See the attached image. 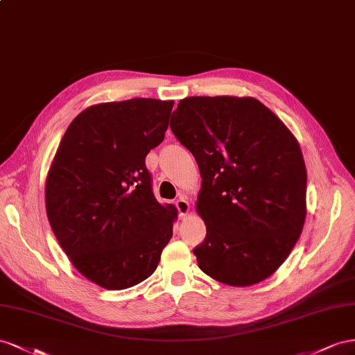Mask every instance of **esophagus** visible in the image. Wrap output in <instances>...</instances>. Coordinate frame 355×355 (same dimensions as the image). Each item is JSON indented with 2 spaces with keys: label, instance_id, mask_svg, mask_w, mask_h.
<instances>
[{
  "label": "esophagus",
  "instance_id": "obj_1",
  "mask_svg": "<svg viewBox=\"0 0 355 355\" xmlns=\"http://www.w3.org/2000/svg\"><path fill=\"white\" fill-rule=\"evenodd\" d=\"M175 207H177V209H178V214H180V217H186L189 212H190V204H189V200L184 198V196H181L177 202H175Z\"/></svg>",
  "mask_w": 355,
  "mask_h": 355
}]
</instances>
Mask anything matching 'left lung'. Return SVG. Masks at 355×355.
<instances>
[{
    "instance_id": "1",
    "label": "left lung",
    "mask_w": 355,
    "mask_h": 355,
    "mask_svg": "<svg viewBox=\"0 0 355 355\" xmlns=\"http://www.w3.org/2000/svg\"><path fill=\"white\" fill-rule=\"evenodd\" d=\"M171 129L195 156L196 212L207 238L193 250L208 277L234 287L278 270L306 218V166L282 120L251 96H189Z\"/></svg>"
}]
</instances>
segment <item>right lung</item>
<instances>
[{
	"mask_svg": "<svg viewBox=\"0 0 355 355\" xmlns=\"http://www.w3.org/2000/svg\"><path fill=\"white\" fill-rule=\"evenodd\" d=\"M172 107L153 98L90 105L71 121L50 164V227L73 266L103 288L147 279L172 238L178 211L156 200L146 168Z\"/></svg>",
	"mask_w": 355,
	"mask_h": 355,
	"instance_id": "1",
	"label": "right lung"
}]
</instances>
